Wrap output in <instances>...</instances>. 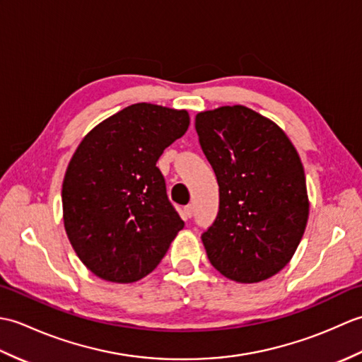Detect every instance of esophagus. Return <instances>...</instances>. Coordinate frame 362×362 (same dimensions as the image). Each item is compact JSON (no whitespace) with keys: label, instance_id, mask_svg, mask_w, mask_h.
Here are the masks:
<instances>
[{"label":"esophagus","instance_id":"obj_1","mask_svg":"<svg viewBox=\"0 0 362 362\" xmlns=\"http://www.w3.org/2000/svg\"><path fill=\"white\" fill-rule=\"evenodd\" d=\"M193 213H194V209H193V205H187L185 209H183V214H185V218L187 219H189L191 216H193Z\"/></svg>","mask_w":362,"mask_h":362}]
</instances>
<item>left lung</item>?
I'll use <instances>...</instances> for the list:
<instances>
[{
    "label": "left lung",
    "instance_id": "obj_1",
    "mask_svg": "<svg viewBox=\"0 0 362 362\" xmlns=\"http://www.w3.org/2000/svg\"><path fill=\"white\" fill-rule=\"evenodd\" d=\"M196 130L219 185L206 257L230 280L263 281L289 263L308 222L302 161L275 122L244 105L197 113Z\"/></svg>",
    "mask_w": 362,
    "mask_h": 362
}]
</instances>
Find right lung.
Returning a JSON list of instances; mask_svg holds the SVG:
<instances>
[{
	"mask_svg": "<svg viewBox=\"0 0 362 362\" xmlns=\"http://www.w3.org/2000/svg\"><path fill=\"white\" fill-rule=\"evenodd\" d=\"M188 126L185 110L140 103L98 124L76 149L62 185L64 222L99 279L141 280L185 226L156 165Z\"/></svg>",
	"mask_w": 362,
	"mask_h": 362,
	"instance_id": "obj_1",
	"label": "right lung"
}]
</instances>
